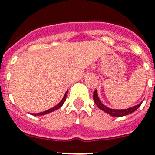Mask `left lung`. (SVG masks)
Here are the masks:
<instances>
[{
    "label": "left lung",
    "mask_w": 155,
    "mask_h": 155,
    "mask_svg": "<svg viewBox=\"0 0 155 155\" xmlns=\"http://www.w3.org/2000/svg\"><path fill=\"white\" fill-rule=\"evenodd\" d=\"M93 100H94V102H95V104L97 105V107L100 108V109L104 111V112H105L106 113L109 114L110 116H115V117L124 116H127V115L131 114V113L135 112V110H137L138 108L140 107V105H141V104H142L141 102V103H139V104H137V105L133 106V107L127 108V109H112V108L106 107L105 105H104L103 104L101 103V101H100L99 97H98L97 89H96L95 91H94V93H93Z\"/></svg>",
    "instance_id": "left-lung-1"
}]
</instances>
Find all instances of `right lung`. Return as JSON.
I'll use <instances>...</instances> for the list:
<instances>
[{
    "mask_svg": "<svg viewBox=\"0 0 155 155\" xmlns=\"http://www.w3.org/2000/svg\"><path fill=\"white\" fill-rule=\"evenodd\" d=\"M67 92L66 91V93H65V95H64L63 98L62 99V101L59 102V103L57 105H55L54 108H50V109L47 110V111H44V112H39V113H32L33 116H43V115H46V114H48V113H50V112H54V111H55V110L58 109L59 108H61L62 106V104H64V102H65V101H66V93H67Z\"/></svg>",
    "mask_w": 155,
    "mask_h": 155,
    "instance_id": "1",
    "label": "right lung"
}]
</instances>
